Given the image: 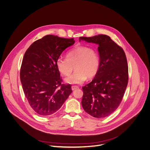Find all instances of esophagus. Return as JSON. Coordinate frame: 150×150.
I'll return each mask as SVG.
<instances>
[{
    "mask_svg": "<svg viewBox=\"0 0 150 150\" xmlns=\"http://www.w3.org/2000/svg\"><path fill=\"white\" fill-rule=\"evenodd\" d=\"M79 88V87L77 86H71L72 91H74V90H76V89H77V88Z\"/></svg>",
    "mask_w": 150,
    "mask_h": 150,
    "instance_id": "esophagus-1",
    "label": "esophagus"
}]
</instances>
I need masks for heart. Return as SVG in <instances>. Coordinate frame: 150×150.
<instances>
[{"instance_id":"1","label":"heart","mask_w":150,"mask_h":150,"mask_svg":"<svg viewBox=\"0 0 150 150\" xmlns=\"http://www.w3.org/2000/svg\"><path fill=\"white\" fill-rule=\"evenodd\" d=\"M100 61L97 52L88 46H77L70 50L67 58L59 57L56 61V66L64 76H69L73 70L75 71L65 79L69 84H81L88 77L91 78L96 75L99 68Z\"/></svg>"}]
</instances>
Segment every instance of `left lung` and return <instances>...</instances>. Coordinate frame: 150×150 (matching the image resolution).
Segmentation results:
<instances>
[{"label": "left lung", "mask_w": 150, "mask_h": 150, "mask_svg": "<svg viewBox=\"0 0 150 150\" xmlns=\"http://www.w3.org/2000/svg\"><path fill=\"white\" fill-rule=\"evenodd\" d=\"M99 45V68L92 81L82 87L81 105L90 115L105 117L119 106L128 81V67L123 49L106 35L79 38Z\"/></svg>", "instance_id": "obj_1"}]
</instances>
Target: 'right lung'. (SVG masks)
<instances>
[{
    "mask_svg": "<svg viewBox=\"0 0 150 150\" xmlns=\"http://www.w3.org/2000/svg\"><path fill=\"white\" fill-rule=\"evenodd\" d=\"M74 42L73 38L48 35L33 43L24 54L20 71L23 91L30 106L40 116L56 113L72 92L70 85L62 84L56 61Z\"/></svg>",
    "mask_w": 150,
    "mask_h": 150,
    "instance_id": "add662e5",
    "label": "right lung"
}]
</instances>
